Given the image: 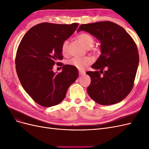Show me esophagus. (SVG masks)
Returning <instances> with one entry per match:
<instances>
[{"label": "esophagus", "instance_id": "obj_1", "mask_svg": "<svg viewBox=\"0 0 149 149\" xmlns=\"http://www.w3.org/2000/svg\"><path fill=\"white\" fill-rule=\"evenodd\" d=\"M79 74L80 76H83L85 74V71H79Z\"/></svg>", "mask_w": 149, "mask_h": 149}]
</instances>
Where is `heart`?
Segmentation results:
<instances>
[{
	"label": "heart",
	"instance_id": "b5f03b06",
	"mask_svg": "<svg viewBox=\"0 0 149 149\" xmlns=\"http://www.w3.org/2000/svg\"><path fill=\"white\" fill-rule=\"evenodd\" d=\"M78 41L86 48H90L93 46L94 43V38L92 35L86 33H83L77 36ZM69 42L65 40L61 45V53L64 56L68 55V53ZM93 62V59L91 57L84 58H73L68 61V65L73 66L79 70H84L86 67L90 65Z\"/></svg>",
	"mask_w": 149,
	"mask_h": 149
}]
</instances>
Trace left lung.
I'll return each instance as SVG.
<instances>
[{"instance_id": "1", "label": "left lung", "mask_w": 149, "mask_h": 149, "mask_svg": "<svg viewBox=\"0 0 149 149\" xmlns=\"http://www.w3.org/2000/svg\"><path fill=\"white\" fill-rule=\"evenodd\" d=\"M80 31L93 35L101 43V55L91 66L96 71L86 72L91 78L89 96L105 106L123 101L133 88L139 66L136 44L124 29L109 21L82 24L77 32Z\"/></svg>"}]
</instances>
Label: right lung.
Masks as SVG:
<instances>
[{"instance_id": "1", "label": "right lung", "mask_w": 149, "mask_h": 149, "mask_svg": "<svg viewBox=\"0 0 149 149\" xmlns=\"http://www.w3.org/2000/svg\"><path fill=\"white\" fill-rule=\"evenodd\" d=\"M78 25L42 23L31 27L21 40L15 58L17 73L25 91L40 106L60 104L78 77V69L68 65L63 66L60 73L53 71L63 59L62 43Z\"/></svg>"}]
</instances>
